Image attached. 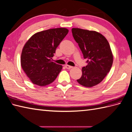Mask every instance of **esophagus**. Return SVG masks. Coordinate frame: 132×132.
<instances>
[{"mask_svg": "<svg viewBox=\"0 0 132 132\" xmlns=\"http://www.w3.org/2000/svg\"><path fill=\"white\" fill-rule=\"evenodd\" d=\"M65 67L66 69H71V68H72V66H70V65H65Z\"/></svg>", "mask_w": 132, "mask_h": 132, "instance_id": "obj_1", "label": "esophagus"}]
</instances>
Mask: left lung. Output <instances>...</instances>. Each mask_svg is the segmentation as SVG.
<instances>
[{"instance_id": "1", "label": "left lung", "mask_w": 132, "mask_h": 132, "mask_svg": "<svg viewBox=\"0 0 132 132\" xmlns=\"http://www.w3.org/2000/svg\"><path fill=\"white\" fill-rule=\"evenodd\" d=\"M72 33L88 63L82 68V75L77 81L85 87L95 86L111 68L113 55L110 44L105 36L97 31L72 28Z\"/></svg>"}]
</instances>
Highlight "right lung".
<instances>
[{
  "label": "right lung",
  "mask_w": 132,
  "mask_h": 132,
  "mask_svg": "<svg viewBox=\"0 0 132 132\" xmlns=\"http://www.w3.org/2000/svg\"><path fill=\"white\" fill-rule=\"evenodd\" d=\"M69 30L51 29L34 34L22 49L21 67L33 84L45 86L57 77L62 66L52 62L56 48Z\"/></svg>",
  "instance_id": "1"
}]
</instances>
